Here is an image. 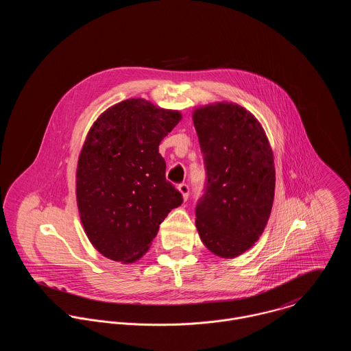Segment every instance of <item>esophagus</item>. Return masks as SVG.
<instances>
[{
	"label": "esophagus",
	"instance_id": "obj_1",
	"mask_svg": "<svg viewBox=\"0 0 351 351\" xmlns=\"http://www.w3.org/2000/svg\"><path fill=\"white\" fill-rule=\"evenodd\" d=\"M177 189H178V192L182 195V199L186 200V199H188V195H189V186H188L186 184H180V185L177 186Z\"/></svg>",
	"mask_w": 351,
	"mask_h": 351
}]
</instances>
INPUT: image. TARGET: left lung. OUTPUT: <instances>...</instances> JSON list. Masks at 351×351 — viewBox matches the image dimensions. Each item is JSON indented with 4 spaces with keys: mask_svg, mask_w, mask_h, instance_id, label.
Masks as SVG:
<instances>
[{
    "mask_svg": "<svg viewBox=\"0 0 351 351\" xmlns=\"http://www.w3.org/2000/svg\"><path fill=\"white\" fill-rule=\"evenodd\" d=\"M206 169V189L196 206L204 246L226 259L250 250L271 213L274 155L262 124L228 101L196 106L192 113Z\"/></svg>",
    "mask_w": 351,
    "mask_h": 351,
    "instance_id": "obj_1",
    "label": "left lung"
}]
</instances>
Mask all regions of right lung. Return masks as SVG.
Returning <instances> with one entry per match:
<instances>
[{
    "label": "right lung",
    "instance_id": "add662e5",
    "mask_svg": "<svg viewBox=\"0 0 351 351\" xmlns=\"http://www.w3.org/2000/svg\"><path fill=\"white\" fill-rule=\"evenodd\" d=\"M182 113L145 99L109 106L90 127L78 156L77 206L93 247L124 265L150 249L159 224L182 204L166 181L162 139Z\"/></svg>",
    "mask_w": 351,
    "mask_h": 351
}]
</instances>
